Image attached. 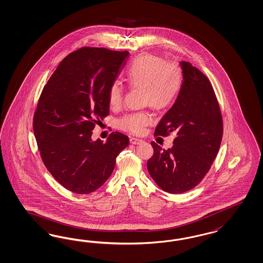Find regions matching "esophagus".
Wrapping results in <instances>:
<instances>
[{
  "mask_svg": "<svg viewBox=\"0 0 263 263\" xmlns=\"http://www.w3.org/2000/svg\"><path fill=\"white\" fill-rule=\"evenodd\" d=\"M129 142H130L132 144L134 145L140 144V143L142 142V139H140V138H136V137H132V138L129 139Z\"/></svg>",
  "mask_w": 263,
  "mask_h": 263,
  "instance_id": "esophagus-1",
  "label": "esophagus"
}]
</instances>
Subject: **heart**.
I'll list each match as a JSON object with an SVG mask.
<instances>
[{"label":"heart","instance_id":"heart-1","mask_svg":"<svg viewBox=\"0 0 263 263\" xmlns=\"http://www.w3.org/2000/svg\"><path fill=\"white\" fill-rule=\"evenodd\" d=\"M126 79L132 87L144 90V101L156 108H163L174 102L183 87V71L175 63L151 54L137 56L127 68ZM109 104L119 107L124 99V87L115 80L108 91ZM153 122L149 112H136L125 115L118 121L120 128L132 134H142Z\"/></svg>","mask_w":263,"mask_h":263}]
</instances>
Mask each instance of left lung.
Here are the masks:
<instances>
[{
  "label": "left lung",
  "instance_id": "1",
  "mask_svg": "<svg viewBox=\"0 0 263 263\" xmlns=\"http://www.w3.org/2000/svg\"><path fill=\"white\" fill-rule=\"evenodd\" d=\"M183 87L174 104L155 135L174 132L173 146L162 150L151 142L152 158L147 161L149 174L166 193L182 194L194 189L209 171L220 149L222 119L212 85L191 63L181 61Z\"/></svg>",
  "mask_w": 263,
  "mask_h": 263
}]
</instances>
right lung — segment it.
Returning a JSON list of instances; mask_svg holds the SVG:
<instances>
[{
	"mask_svg": "<svg viewBox=\"0 0 263 263\" xmlns=\"http://www.w3.org/2000/svg\"><path fill=\"white\" fill-rule=\"evenodd\" d=\"M129 53L82 47L63 60L44 86L34 116L43 163L60 184L78 195L93 193L109 178L128 137L113 133L92 140L96 124L109 113V86Z\"/></svg>",
	"mask_w": 263,
	"mask_h": 263,
	"instance_id": "obj_1",
	"label": "right lung"
}]
</instances>
